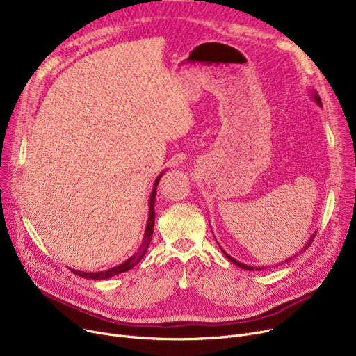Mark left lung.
I'll list each match as a JSON object with an SVG mask.
<instances>
[{
    "label": "left lung",
    "instance_id": "1",
    "mask_svg": "<svg viewBox=\"0 0 356 356\" xmlns=\"http://www.w3.org/2000/svg\"><path fill=\"white\" fill-rule=\"evenodd\" d=\"M309 93H310V97L313 98V101L317 104V105H319V106H322V101H321V97H319V93H317L314 89H309ZM314 235H316V232L307 239V242H306V245L303 247V251H306L307 248H309V245H310V242L313 241V238H314ZM218 245H219V242H218ZM220 247V245H219ZM220 251L223 252V255H225L229 261H231V263L232 264H235L236 267H239V268H242V270H248V271H263V270H266V268H270L268 266H250V264H244V263H241V261H238V259H235V258H232L229 254H227L225 252V250H222L220 248ZM302 251H298V254H300ZM298 254H296V255H298ZM296 255H293V257H289L287 259H284V261H282V264H284V263H289V261H291ZM280 264H275V266H271L273 268H275V267H278Z\"/></svg>",
    "mask_w": 356,
    "mask_h": 356
}]
</instances>
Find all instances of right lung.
<instances>
[{
	"label": "right lung",
	"mask_w": 356,
	"mask_h": 356,
	"mask_svg": "<svg viewBox=\"0 0 356 356\" xmlns=\"http://www.w3.org/2000/svg\"><path fill=\"white\" fill-rule=\"evenodd\" d=\"M164 175V172H161L156 181H154V186H153V191L152 193H149V197H148V219H147V225H145V232H144V238H143V244L140 245L138 248V252H136L133 257H129L128 259H125L124 263L112 267V268H108L105 271H98V273H86V271H78V270H73L70 268L72 273L78 274L79 277H83V278H88V280H106V278H111L114 275H118L121 273H125L128 270H131L133 267H136L140 261L143 259V257L145 255L147 250H148V245L149 242H152V236H153V231H154V216H156V212H154V202H156V193H157V186H159V181L161 179V176Z\"/></svg>",
	"instance_id": "obj_1"
}]
</instances>
